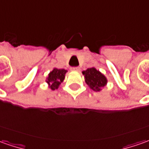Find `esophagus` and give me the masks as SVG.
Here are the masks:
<instances>
[{"label":"esophagus","instance_id":"34e87169","mask_svg":"<svg viewBox=\"0 0 149 149\" xmlns=\"http://www.w3.org/2000/svg\"><path fill=\"white\" fill-rule=\"evenodd\" d=\"M72 71H77V72H79V71L81 70V68H80L79 67H72Z\"/></svg>","mask_w":149,"mask_h":149}]
</instances>
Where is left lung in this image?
Here are the masks:
<instances>
[{
	"instance_id": "obj_1",
	"label": "left lung",
	"mask_w": 149,
	"mask_h": 149,
	"mask_svg": "<svg viewBox=\"0 0 149 149\" xmlns=\"http://www.w3.org/2000/svg\"><path fill=\"white\" fill-rule=\"evenodd\" d=\"M82 73L86 84L95 91H100L101 88L107 84L106 77L95 68H91L87 70L83 71Z\"/></svg>"
}]
</instances>
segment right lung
<instances>
[{
	"mask_svg": "<svg viewBox=\"0 0 149 149\" xmlns=\"http://www.w3.org/2000/svg\"><path fill=\"white\" fill-rule=\"evenodd\" d=\"M66 72L67 70L65 69H58V68H54V70L49 72L46 82L49 84V88L51 90L53 91L57 90L60 86V84L63 81Z\"/></svg>",
	"mask_w": 149,
	"mask_h": 149,
	"instance_id": "right-lung-1",
	"label": "right lung"
}]
</instances>
